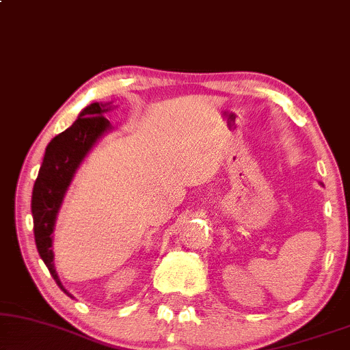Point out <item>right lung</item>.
Returning a JSON list of instances; mask_svg holds the SVG:
<instances>
[{
	"label": "right lung",
	"instance_id": "obj_1",
	"mask_svg": "<svg viewBox=\"0 0 350 350\" xmlns=\"http://www.w3.org/2000/svg\"><path fill=\"white\" fill-rule=\"evenodd\" d=\"M110 109V102L109 104L94 102L88 105L85 110H81L80 116L72 126L48 144L43 165L40 167L38 178L33 185V193H31V216H33L36 250L57 286L70 297L73 296L65 290L54 267L53 232L60 204L64 202L75 172L94 147V144L111 129L110 121L104 116L105 111Z\"/></svg>",
	"mask_w": 350,
	"mask_h": 350
}]
</instances>
